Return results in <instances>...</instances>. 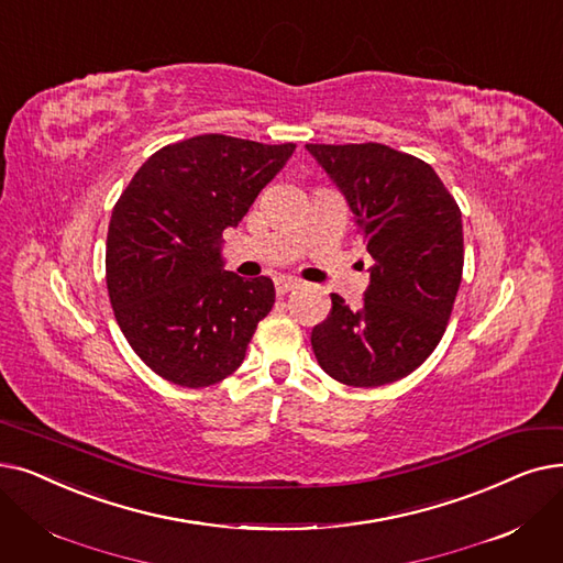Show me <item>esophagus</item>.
Returning a JSON list of instances; mask_svg holds the SVG:
<instances>
[{
	"instance_id": "34e87169",
	"label": "esophagus",
	"mask_w": 563,
	"mask_h": 563,
	"mask_svg": "<svg viewBox=\"0 0 563 563\" xmlns=\"http://www.w3.org/2000/svg\"><path fill=\"white\" fill-rule=\"evenodd\" d=\"M274 285H276L278 295L283 297V295H287V291L299 287V280H297V278H289V276H276V278H274Z\"/></svg>"
}]
</instances>
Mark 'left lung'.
<instances>
[{
  "label": "left lung",
  "mask_w": 563,
  "mask_h": 563,
  "mask_svg": "<svg viewBox=\"0 0 563 563\" xmlns=\"http://www.w3.org/2000/svg\"><path fill=\"white\" fill-rule=\"evenodd\" d=\"M345 195L365 239L371 285L358 310L331 295L310 342L322 371L347 386L413 373L442 340L462 280V213L434 169L386 144H306Z\"/></svg>",
  "instance_id": "obj_1"
}]
</instances>
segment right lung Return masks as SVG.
<instances>
[{
	"instance_id": "add662e5",
	"label": "right lung",
	"mask_w": 563,
	"mask_h": 563,
	"mask_svg": "<svg viewBox=\"0 0 563 563\" xmlns=\"http://www.w3.org/2000/svg\"><path fill=\"white\" fill-rule=\"evenodd\" d=\"M297 144L195 135L144 161L112 209L106 278L133 352L163 379L202 388L232 375L274 308L272 278L225 272L236 228Z\"/></svg>"
}]
</instances>
